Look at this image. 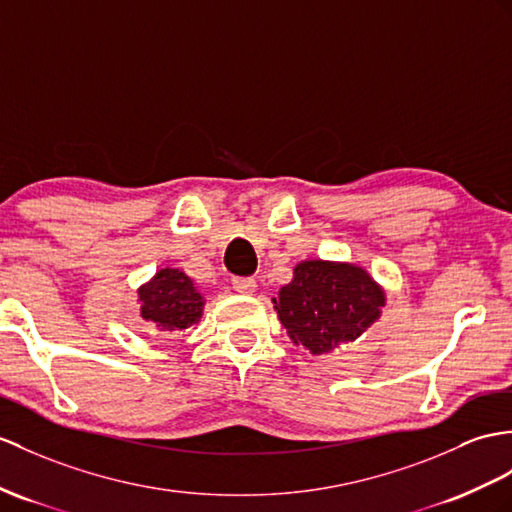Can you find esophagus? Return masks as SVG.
<instances>
[{
	"instance_id": "1",
	"label": "esophagus",
	"mask_w": 512,
	"mask_h": 512,
	"mask_svg": "<svg viewBox=\"0 0 512 512\" xmlns=\"http://www.w3.org/2000/svg\"><path fill=\"white\" fill-rule=\"evenodd\" d=\"M232 286H234V291H239L243 295H254L258 284L254 278H234Z\"/></svg>"
}]
</instances>
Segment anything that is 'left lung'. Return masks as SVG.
<instances>
[{"label": "left lung", "instance_id": "left-lung-1", "mask_svg": "<svg viewBox=\"0 0 512 512\" xmlns=\"http://www.w3.org/2000/svg\"><path fill=\"white\" fill-rule=\"evenodd\" d=\"M384 306L382 284L363 265L347 260H302L293 280L273 297L291 343L313 356L354 343L382 317Z\"/></svg>", "mask_w": 512, "mask_h": 512}]
</instances>
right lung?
I'll use <instances>...</instances> for the list:
<instances>
[{"label":"right lung","mask_w":512,"mask_h":512,"mask_svg":"<svg viewBox=\"0 0 512 512\" xmlns=\"http://www.w3.org/2000/svg\"><path fill=\"white\" fill-rule=\"evenodd\" d=\"M136 295L141 319L158 332H182L199 323L204 315V293L178 267L158 269L139 286Z\"/></svg>","instance_id":"right-lung-1"}]
</instances>
